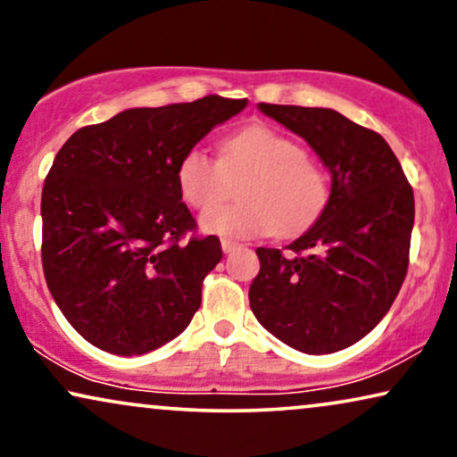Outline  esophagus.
I'll list each match as a JSON object with an SVG mask.
<instances>
[{
  "mask_svg": "<svg viewBox=\"0 0 457 457\" xmlns=\"http://www.w3.org/2000/svg\"><path fill=\"white\" fill-rule=\"evenodd\" d=\"M220 243H222V252L224 253H233V252H237V249L241 247L239 243H235V241H230V239H222Z\"/></svg>",
  "mask_w": 457,
  "mask_h": 457,
  "instance_id": "obj_1",
  "label": "esophagus"
}]
</instances>
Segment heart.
Returning a JSON list of instances; mask_svg holds the SVG:
<instances>
[{
  "label": "heart",
  "instance_id": "heart-1",
  "mask_svg": "<svg viewBox=\"0 0 457 457\" xmlns=\"http://www.w3.org/2000/svg\"><path fill=\"white\" fill-rule=\"evenodd\" d=\"M227 173H245L242 199L215 206L199 218L204 230L222 237L293 235L308 227L327 202V180L302 145L268 124H252L220 143V162L191 147L177 166L180 197L191 208H209L221 196Z\"/></svg>",
  "mask_w": 457,
  "mask_h": 457
}]
</instances>
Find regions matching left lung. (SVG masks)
<instances>
[{
  "label": "left lung",
  "instance_id": "left-lung-1",
  "mask_svg": "<svg viewBox=\"0 0 457 457\" xmlns=\"http://www.w3.org/2000/svg\"><path fill=\"white\" fill-rule=\"evenodd\" d=\"M308 141L330 172L318 220L287 245L258 247L249 287L258 322L297 352L333 353L366 337L408 272L414 191L378 133L328 108L260 104Z\"/></svg>",
  "mask_w": 457,
  "mask_h": 457
}]
</instances>
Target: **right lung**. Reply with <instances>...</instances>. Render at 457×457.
Here are the masks:
<instances>
[{
  "mask_svg": "<svg viewBox=\"0 0 457 457\" xmlns=\"http://www.w3.org/2000/svg\"><path fill=\"white\" fill-rule=\"evenodd\" d=\"M247 99L124 110L83 127L49 168L41 195V262L77 333L104 352H154L189 327L202 283L222 260L218 237L180 202L177 166Z\"/></svg>",
  "mask_w": 457,
  "mask_h": 457,
  "instance_id": "right-lung-1",
  "label": "right lung"
}]
</instances>
